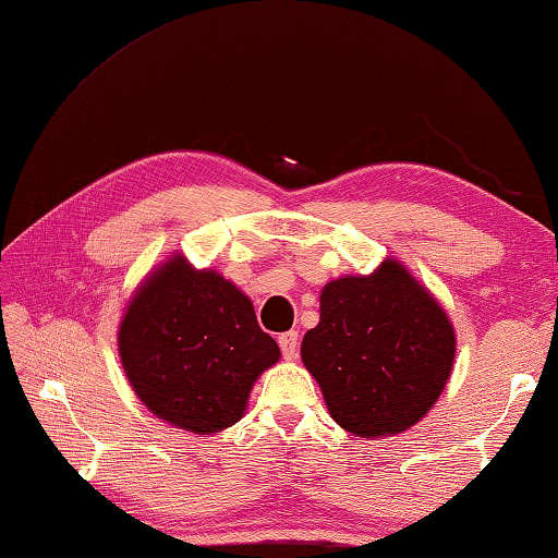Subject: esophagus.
<instances>
[{"label":"esophagus","instance_id":"1","mask_svg":"<svg viewBox=\"0 0 558 558\" xmlns=\"http://www.w3.org/2000/svg\"><path fill=\"white\" fill-rule=\"evenodd\" d=\"M299 344H301V337H299V332H283L281 337H279V347H281V354H283V359H295L299 356Z\"/></svg>","mask_w":558,"mask_h":558}]
</instances>
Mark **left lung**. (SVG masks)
I'll return each mask as SVG.
<instances>
[{
    "label": "left lung",
    "mask_w": 558,
    "mask_h": 558,
    "mask_svg": "<svg viewBox=\"0 0 558 558\" xmlns=\"http://www.w3.org/2000/svg\"><path fill=\"white\" fill-rule=\"evenodd\" d=\"M301 356L335 422L375 438L407 430L436 404L452 371L454 332L428 291L388 259L371 277L327 283Z\"/></svg>",
    "instance_id": "1"
}]
</instances>
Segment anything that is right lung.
I'll use <instances>...</instances> for the list:
<instances>
[{
	"label": "right lung",
	"instance_id": "1",
	"mask_svg": "<svg viewBox=\"0 0 558 558\" xmlns=\"http://www.w3.org/2000/svg\"><path fill=\"white\" fill-rule=\"evenodd\" d=\"M118 344L136 397L158 418L202 436L233 426L257 375L279 361L247 295L183 257L136 291Z\"/></svg>",
	"mask_w": 558,
	"mask_h": 558
}]
</instances>
